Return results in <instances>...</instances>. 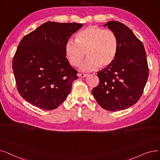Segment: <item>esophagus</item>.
Returning <instances> with one entry per match:
<instances>
[{
    "label": "esophagus",
    "instance_id": "1",
    "mask_svg": "<svg viewBox=\"0 0 160 160\" xmlns=\"http://www.w3.org/2000/svg\"><path fill=\"white\" fill-rule=\"evenodd\" d=\"M87 75H88V74H84V73H79V74H78V77H81V78H83V77H86Z\"/></svg>",
    "mask_w": 160,
    "mask_h": 160
}]
</instances>
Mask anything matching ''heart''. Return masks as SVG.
I'll use <instances>...</instances> for the list:
<instances>
[{"label": "heart", "mask_w": 160, "mask_h": 160, "mask_svg": "<svg viewBox=\"0 0 160 160\" xmlns=\"http://www.w3.org/2000/svg\"><path fill=\"white\" fill-rule=\"evenodd\" d=\"M118 48V39L113 31L91 26L80 31L75 41H67L65 52L69 63L74 67L81 64L86 53L88 58L81 69L90 71L97 67L104 69L110 66L115 60Z\"/></svg>", "instance_id": "b5f03b06"}]
</instances>
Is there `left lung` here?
I'll return each instance as SVG.
<instances>
[{
  "instance_id": "obj_1",
  "label": "left lung",
  "mask_w": 160,
  "mask_h": 160,
  "mask_svg": "<svg viewBox=\"0 0 160 160\" xmlns=\"http://www.w3.org/2000/svg\"><path fill=\"white\" fill-rule=\"evenodd\" d=\"M104 27L113 31L119 41L113 63L97 72L99 83L92 90L98 104L106 110H123L141 98L148 77L145 48L133 32L118 21H108Z\"/></svg>"
}]
</instances>
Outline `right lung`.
<instances>
[{
	"label": "right lung",
	"instance_id": "1",
	"mask_svg": "<svg viewBox=\"0 0 160 160\" xmlns=\"http://www.w3.org/2000/svg\"><path fill=\"white\" fill-rule=\"evenodd\" d=\"M82 25L48 21L21 39L12 68L17 89L26 101L52 110L68 96L78 72L66 58L65 46Z\"/></svg>",
	"mask_w": 160,
	"mask_h": 160
}]
</instances>
